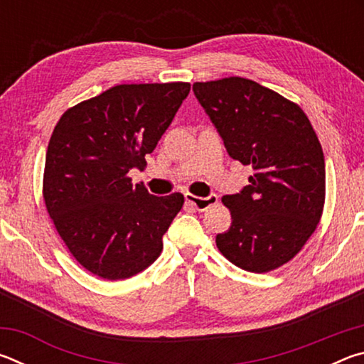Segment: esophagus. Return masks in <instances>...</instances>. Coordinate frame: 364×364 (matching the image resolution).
Segmentation results:
<instances>
[{
  "label": "esophagus",
  "instance_id": "obj_1",
  "mask_svg": "<svg viewBox=\"0 0 364 364\" xmlns=\"http://www.w3.org/2000/svg\"><path fill=\"white\" fill-rule=\"evenodd\" d=\"M184 199L189 205H193L196 210H205L213 204H217L218 202V196L217 194H210L207 197H199V196H193V194H184Z\"/></svg>",
  "mask_w": 364,
  "mask_h": 364
}]
</instances>
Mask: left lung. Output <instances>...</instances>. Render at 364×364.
<instances>
[{
  "instance_id": "obj_1",
  "label": "left lung",
  "mask_w": 364,
  "mask_h": 364,
  "mask_svg": "<svg viewBox=\"0 0 364 364\" xmlns=\"http://www.w3.org/2000/svg\"><path fill=\"white\" fill-rule=\"evenodd\" d=\"M230 157L254 175L223 196L231 226L217 234L228 260L252 273L279 268L299 254L323 213L326 170L321 144L297 104L247 78L194 83Z\"/></svg>"
}]
</instances>
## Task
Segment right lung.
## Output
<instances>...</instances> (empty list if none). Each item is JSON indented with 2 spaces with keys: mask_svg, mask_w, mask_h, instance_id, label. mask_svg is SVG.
Instances as JSON below:
<instances>
[{
  "mask_svg": "<svg viewBox=\"0 0 364 364\" xmlns=\"http://www.w3.org/2000/svg\"><path fill=\"white\" fill-rule=\"evenodd\" d=\"M191 85H117L65 110L49 139L43 197L75 260L102 279H127L162 252L184 197L132 184Z\"/></svg>",
  "mask_w": 364,
  "mask_h": 364,
  "instance_id": "1",
  "label": "right lung"
}]
</instances>
